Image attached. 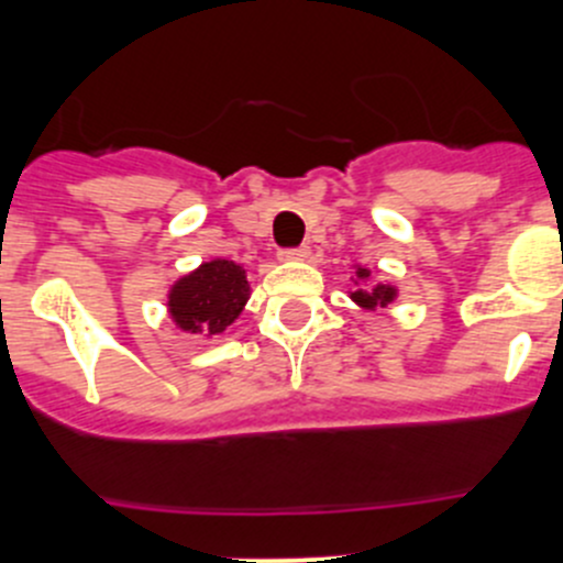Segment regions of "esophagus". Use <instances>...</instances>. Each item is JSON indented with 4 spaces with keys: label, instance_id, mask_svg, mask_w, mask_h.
<instances>
[{
    "label": "esophagus",
    "instance_id": "obj_1",
    "mask_svg": "<svg viewBox=\"0 0 563 563\" xmlns=\"http://www.w3.org/2000/svg\"><path fill=\"white\" fill-rule=\"evenodd\" d=\"M308 253H310L308 245H299V247H286L280 255L288 261H302V258H308Z\"/></svg>",
    "mask_w": 563,
    "mask_h": 563
}]
</instances>
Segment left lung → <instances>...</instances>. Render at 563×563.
Returning <instances> with one entry per match:
<instances>
[{
  "label": "left lung",
  "instance_id": "1",
  "mask_svg": "<svg viewBox=\"0 0 563 563\" xmlns=\"http://www.w3.org/2000/svg\"><path fill=\"white\" fill-rule=\"evenodd\" d=\"M367 275H371V272L360 269V277H367ZM351 297H354L360 305H365V308H384V305H389L391 299H395V288L376 286L371 288V291H354Z\"/></svg>",
  "mask_w": 563,
  "mask_h": 563
}]
</instances>
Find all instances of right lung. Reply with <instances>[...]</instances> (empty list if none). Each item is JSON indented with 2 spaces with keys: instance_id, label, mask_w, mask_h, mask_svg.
<instances>
[{
  "instance_id": "1",
  "label": "right lung",
  "mask_w": 563,
  "mask_h": 563,
  "mask_svg": "<svg viewBox=\"0 0 563 563\" xmlns=\"http://www.w3.org/2000/svg\"><path fill=\"white\" fill-rule=\"evenodd\" d=\"M250 297L245 269L234 261H209L192 275L176 280L168 310L185 332H223L242 313Z\"/></svg>"
}]
</instances>
